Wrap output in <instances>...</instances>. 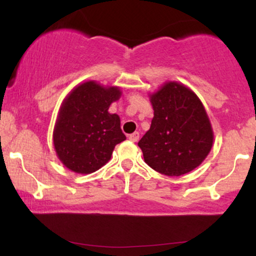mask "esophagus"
<instances>
[{
	"label": "esophagus",
	"instance_id": "1",
	"mask_svg": "<svg viewBox=\"0 0 256 256\" xmlns=\"http://www.w3.org/2000/svg\"><path fill=\"white\" fill-rule=\"evenodd\" d=\"M128 140H130L131 142H137V140H140V134H138V132H134V134H128Z\"/></svg>",
	"mask_w": 256,
	"mask_h": 256
}]
</instances>
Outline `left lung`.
I'll return each instance as SVG.
<instances>
[{"label":"left lung","instance_id":"1","mask_svg":"<svg viewBox=\"0 0 256 256\" xmlns=\"http://www.w3.org/2000/svg\"><path fill=\"white\" fill-rule=\"evenodd\" d=\"M149 100L154 118L138 142L146 164L171 177L192 172L204 162L214 142L201 100L179 82H166L149 94Z\"/></svg>","mask_w":256,"mask_h":256}]
</instances>
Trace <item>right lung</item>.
I'll list each match as a JSON object with an SVG mask.
<instances>
[{"label":"right lung","mask_w":256,"mask_h":256,"mask_svg":"<svg viewBox=\"0 0 256 256\" xmlns=\"http://www.w3.org/2000/svg\"><path fill=\"white\" fill-rule=\"evenodd\" d=\"M122 94L119 86L86 80L64 98L52 143L58 158L70 171L80 174L98 171L110 160L116 146L126 140L119 116L108 112Z\"/></svg>","instance_id":"1"}]
</instances>
